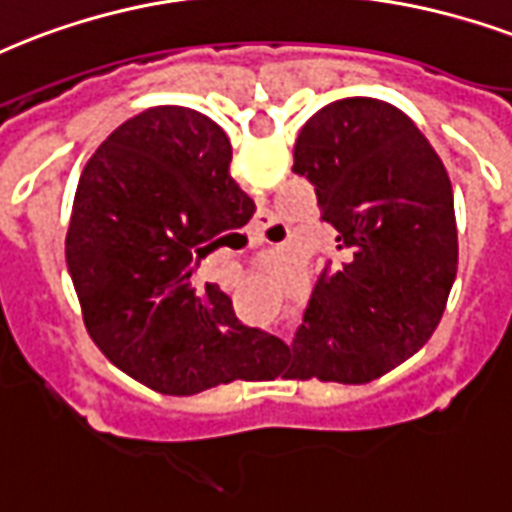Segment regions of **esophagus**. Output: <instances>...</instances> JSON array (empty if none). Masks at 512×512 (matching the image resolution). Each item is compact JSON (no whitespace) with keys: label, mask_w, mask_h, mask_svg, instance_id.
Segmentation results:
<instances>
[{"label":"esophagus","mask_w":512,"mask_h":512,"mask_svg":"<svg viewBox=\"0 0 512 512\" xmlns=\"http://www.w3.org/2000/svg\"><path fill=\"white\" fill-rule=\"evenodd\" d=\"M273 230V222L271 220H263L260 225H257V236H260V241H265V236Z\"/></svg>","instance_id":"esophagus-1"}]
</instances>
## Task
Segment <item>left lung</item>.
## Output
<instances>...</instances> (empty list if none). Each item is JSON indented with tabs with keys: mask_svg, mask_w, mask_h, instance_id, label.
<instances>
[{
	"mask_svg": "<svg viewBox=\"0 0 512 512\" xmlns=\"http://www.w3.org/2000/svg\"><path fill=\"white\" fill-rule=\"evenodd\" d=\"M295 174L338 230L282 378L368 384L435 333L459 263L446 166L413 120L378 99H341L300 128Z\"/></svg>",
	"mask_w": 512,
	"mask_h": 512,
	"instance_id": "left-lung-1",
	"label": "left lung"
}]
</instances>
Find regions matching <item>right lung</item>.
Returning a JSON list of instances; mask_svg holds the SVG:
<instances>
[{
	"instance_id": "add662e5",
	"label": "right lung",
	"mask_w": 512,
	"mask_h": 512,
	"mask_svg": "<svg viewBox=\"0 0 512 512\" xmlns=\"http://www.w3.org/2000/svg\"><path fill=\"white\" fill-rule=\"evenodd\" d=\"M233 147L185 107L131 117L85 163L66 230V265L93 343L161 395L255 378L279 338L241 325L201 257L236 239L255 201L230 177Z\"/></svg>"
}]
</instances>
